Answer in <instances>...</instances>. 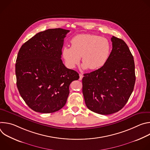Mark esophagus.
I'll return each mask as SVG.
<instances>
[{
	"instance_id": "obj_1",
	"label": "esophagus",
	"mask_w": 150,
	"mask_h": 150,
	"mask_svg": "<svg viewBox=\"0 0 150 150\" xmlns=\"http://www.w3.org/2000/svg\"><path fill=\"white\" fill-rule=\"evenodd\" d=\"M83 78V75L81 74H79V80H81Z\"/></svg>"
}]
</instances>
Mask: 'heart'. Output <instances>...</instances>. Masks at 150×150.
<instances>
[{"label": "heart", "mask_w": 150, "mask_h": 150, "mask_svg": "<svg viewBox=\"0 0 150 150\" xmlns=\"http://www.w3.org/2000/svg\"><path fill=\"white\" fill-rule=\"evenodd\" d=\"M71 42V47L65 46L62 50L65 65L69 69L75 68L81 57L83 69L97 70L108 62L111 54L112 45L104 37L82 34L74 37Z\"/></svg>", "instance_id": "1"}]
</instances>
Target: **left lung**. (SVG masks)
I'll return each mask as SVG.
<instances>
[{
    "mask_svg": "<svg viewBox=\"0 0 150 150\" xmlns=\"http://www.w3.org/2000/svg\"><path fill=\"white\" fill-rule=\"evenodd\" d=\"M110 56L101 68L83 74L82 93L88 109L107 115L121 110L135 83L133 56L126 42L113 36Z\"/></svg>",
    "mask_w": 150,
    "mask_h": 150,
    "instance_id": "8db88e82",
    "label": "left lung"
}]
</instances>
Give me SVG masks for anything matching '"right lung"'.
Here are the masks:
<instances>
[{
    "label": "right lung",
    "mask_w": 150,
    "mask_h": 150,
    "mask_svg": "<svg viewBox=\"0 0 150 150\" xmlns=\"http://www.w3.org/2000/svg\"><path fill=\"white\" fill-rule=\"evenodd\" d=\"M70 31L49 29L35 34L21 46L15 74L19 93L35 112L50 113L65 105L69 85L79 74L61 59L64 38Z\"/></svg>",
    "instance_id": "right-lung-1"
}]
</instances>
